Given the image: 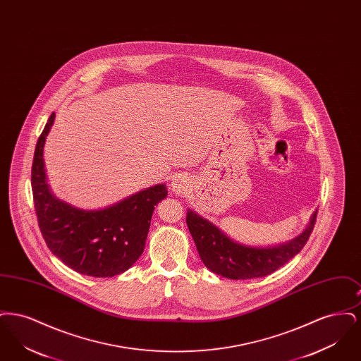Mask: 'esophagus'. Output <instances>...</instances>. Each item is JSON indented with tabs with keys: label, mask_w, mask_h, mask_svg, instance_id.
Returning a JSON list of instances; mask_svg holds the SVG:
<instances>
[{
	"label": "esophagus",
	"mask_w": 361,
	"mask_h": 361,
	"mask_svg": "<svg viewBox=\"0 0 361 361\" xmlns=\"http://www.w3.org/2000/svg\"><path fill=\"white\" fill-rule=\"evenodd\" d=\"M171 189L174 195H185L189 189L188 178L185 176L174 177L171 184Z\"/></svg>",
	"instance_id": "34e87169"
}]
</instances>
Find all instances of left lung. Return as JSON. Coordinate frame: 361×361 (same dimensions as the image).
Here are the masks:
<instances>
[{
    "mask_svg": "<svg viewBox=\"0 0 361 361\" xmlns=\"http://www.w3.org/2000/svg\"><path fill=\"white\" fill-rule=\"evenodd\" d=\"M317 212L312 214L302 234L286 243L267 247L247 246L228 238L221 228L190 208L187 224L199 256L211 272L231 280H246L271 275L296 256L309 240Z\"/></svg>",
    "mask_w": 361,
    "mask_h": 361,
    "instance_id": "left-lung-1",
    "label": "left lung"
}]
</instances>
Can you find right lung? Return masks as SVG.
Wrapping results in <instances>:
<instances>
[{"label":"right lung","mask_w":361,"mask_h":361,"mask_svg":"<svg viewBox=\"0 0 361 361\" xmlns=\"http://www.w3.org/2000/svg\"><path fill=\"white\" fill-rule=\"evenodd\" d=\"M54 119L52 112L37 139L31 174L42 235L52 255L81 275L123 274L143 253L154 206L168 196V189L165 184H157L102 209H81L55 197L47 184L43 159Z\"/></svg>","instance_id":"right-lung-1"}]
</instances>
